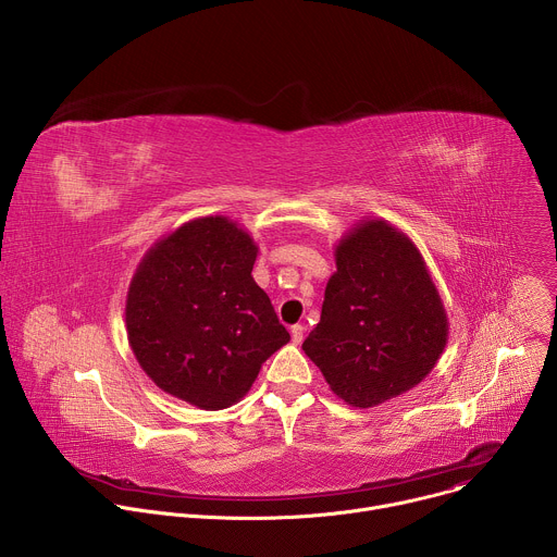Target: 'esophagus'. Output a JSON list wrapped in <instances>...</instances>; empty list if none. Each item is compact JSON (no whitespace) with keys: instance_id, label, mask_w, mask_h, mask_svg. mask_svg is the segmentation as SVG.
Here are the masks:
<instances>
[{"instance_id":"esophagus-1","label":"esophagus","mask_w":557,"mask_h":557,"mask_svg":"<svg viewBox=\"0 0 557 557\" xmlns=\"http://www.w3.org/2000/svg\"><path fill=\"white\" fill-rule=\"evenodd\" d=\"M290 339H293L295 346H299V344L304 342V326H299V324L293 326V329H290Z\"/></svg>"}]
</instances>
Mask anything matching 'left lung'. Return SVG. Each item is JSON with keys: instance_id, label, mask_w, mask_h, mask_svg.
Segmentation results:
<instances>
[{"instance_id": "left-lung-1", "label": "left lung", "mask_w": 557, "mask_h": 557, "mask_svg": "<svg viewBox=\"0 0 557 557\" xmlns=\"http://www.w3.org/2000/svg\"><path fill=\"white\" fill-rule=\"evenodd\" d=\"M337 271L320 324L301 350L350 408H374L417 387L436 366L449 322L428 264L383 218L357 222L335 245Z\"/></svg>"}]
</instances>
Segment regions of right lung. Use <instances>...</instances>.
<instances>
[{
	"label": "right lung",
	"mask_w": 557,
	"mask_h": 557,
	"mask_svg": "<svg viewBox=\"0 0 557 557\" xmlns=\"http://www.w3.org/2000/svg\"><path fill=\"white\" fill-rule=\"evenodd\" d=\"M256 258L249 231L224 215L189 220L145 253L127 288L125 326L138 366L163 392L224 410L288 344L251 275Z\"/></svg>",
	"instance_id": "obj_1"
}]
</instances>
